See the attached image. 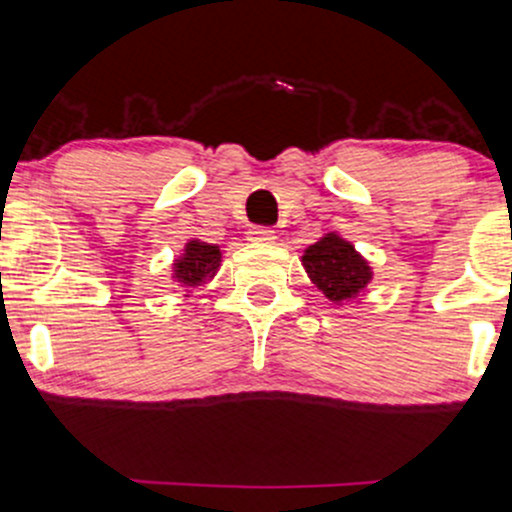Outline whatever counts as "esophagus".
I'll use <instances>...</instances> for the list:
<instances>
[{
  "label": "esophagus",
  "mask_w": 512,
  "mask_h": 512,
  "mask_svg": "<svg viewBox=\"0 0 512 512\" xmlns=\"http://www.w3.org/2000/svg\"><path fill=\"white\" fill-rule=\"evenodd\" d=\"M247 240L255 242V245H270V242L277 240V235L270 228H252L247 230Z\"/></svg>",
  "instance_id": "obj_1"
}]
</instances>
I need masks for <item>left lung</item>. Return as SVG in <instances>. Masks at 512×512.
Wrapping results in <instances>:
<instances>
[{
    "label": "left lung",
    "mask_w": 512,
    "mask_h": 512,
    "mask_svg": "<svg viewBox=\"0 0 512 512\" xmlns=\"http://www.w3.org/2000/svg\"><path fill=\"white\" fill-rule=\"evenodd\" d=\"M301 265L311 284L333 304L358 299L373 279V267L353 247V242L338 233H326L301 255Z\"/></svg>",
    "instance_id": "left-lung-1"
}]
</instances>
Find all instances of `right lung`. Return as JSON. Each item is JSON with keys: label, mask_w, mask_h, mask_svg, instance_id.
Segmentation results:
<instances>
[{"label": "right lung", "mask_w": 512, "mask_h": 512, "mask_svg": "<svg viewBox=\"0 0 512 512\" xmlns=\"http://www.w3.org/2000/svg\"><path fill=\"white\" fill-rule=\"evenodd\" d=\"M220 247L211 245V242L201 240H188L184 245V252L174 260V267H171V277L174 282H179V287H184L186 292L201 287V284L211 282L220 267ZM188 297V294H186Z\"/></svg>", "instance_id": "right-lung-1"}]
</instances>
